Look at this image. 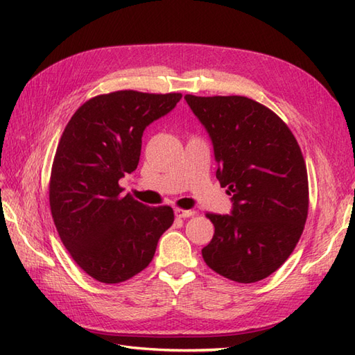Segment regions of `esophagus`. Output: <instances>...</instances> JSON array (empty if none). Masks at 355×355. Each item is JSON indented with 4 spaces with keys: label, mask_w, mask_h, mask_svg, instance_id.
Listing matches in <instances>:
<instances>
[{
    "label": "esophagus",
    "mask_w": 355,
    "mask_h": 355,
    "mask_svg": "<svg viewBox=\"0 0 355 355\" xmlns=\"http://www.w3.org/2000/svg\"><path fill=\"white\" fill-rule=\"evenodd\" d=\"M175 215H177L178 218H191V216L195 215V212H193V210H186V209L177 207V209H175Z\"/></svg>",
    "instance_id": "obj_1"
}]
</instances>
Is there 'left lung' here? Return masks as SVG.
<instances>
[{"mask_svg": "<svg viewBox=\"0 0 355 355\" xmlns=\"http://www.w3.org/2000/svg\"><path fill=\"white\" fill-rule=\"evenodd\" d=\"M205 125L216 178L232 195V215L206 214L215 233L202 259L239 284L266 279L288 259L308 216V175L290 128L266 105L244 96L186 94Z\"/></svg>", "mask_w": 355, "mask_h": 355, "instance_id": "left-lung-1", "label": "left lung"}]
</instances>
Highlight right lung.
Listing matches in <instances>:
<instances>
[{
    "label": "right lung",
    "mask_w": 355,
    "mask_h": 355,
    "mask_svg": "<svg viewBox=\"0 0 355 355\" xmlns=\"http://www.w3.org/2000/svg\"><path fill=\"white\" fill-rule=\"evenodd\" d=\"M180 99L182 93L134 89L101 94L65 126L51 166L50 210L71 258L96 281L120 284L145 270L173 223L172 207L123 195L119 180L137 168L145 128Z\"/></svg>",
    "instance_id": "right-lung-1"
}]
</instances>
